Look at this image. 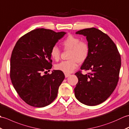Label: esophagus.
Here are the masks:
<instances>
[{"label": "esophagus", "instance_id": "obj_1", "mask_svg": "<svg viewBox=\"0 0 129 129\" xmlns=\"http://www.w3.org/2000/svg\"><path fill=\"white\" fill-rule=\"evenodd\" d=\"M64 75H65L66 78H67V77H68L70 76V74H69V73H65Z\"/></svg>", "mask_w": 129, "mask_h": 129}]
</instances>
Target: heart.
Returning <instances> with one entry per match:
<instances>
[{
  "label": "heart",
  "instance_id": "obj_1",
  "mask_svg": "<svg viewBox=\"0 0 129 129\" xmlns=\"http://www.w3.org/2000/svg\"><path fill=\"white\" fill-rule=\"evenodd\" d=\"M65 50L70 51L68 61H62L55 66V68L66 73L72 72L77 67L78 62L83 63L88 58L90 48L86 42L81 41L78 37L68 35L62 42ZM50 55L55 61H58L60 57V51L58 48L54 46L51 48Z\"/></svg>",
  "mask_w": 129,
  "mask_h": 129
}]
</instances>
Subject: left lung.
<instances>
[{
    "label": "left lung",
    "instance_id": "1",
    "mask_svg": "<svg viewBox=\"0 0 129 129\" xmlns=\"http://www.w3.org/2000/svg\"><path fill=\"white\" fill-rule=\"evenodd\" d=\"M76 34L86 36L90 51L81 70L90 72L83 74L79 71L75 74L78 82L74 94L82 103L95 106L105 101L115 89L121 67L120 55L112 40L99 29L85 28Z\"/></svg>",
    "mask_w": 129,
    "mask_h": 129
}]
</instances>
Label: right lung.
<instances>
[{"instance_id": "right-lung-1", "label": "right lung", "mask_w": 129, "mask_h": 129, "mask_svg": "<svg viewBox=\"0 0 129 129\" xmlns=\"http://www.w3.org/2000/svg\"><path fill=\"white\" fill-rule=\"evenodd\" d=\"M66 33L37 28L17 41L10 58V79L20 97L27 104L42 108L56 99L64 79L62 71L52 68L50 51Z\"/></svg>"}]
</instances>
